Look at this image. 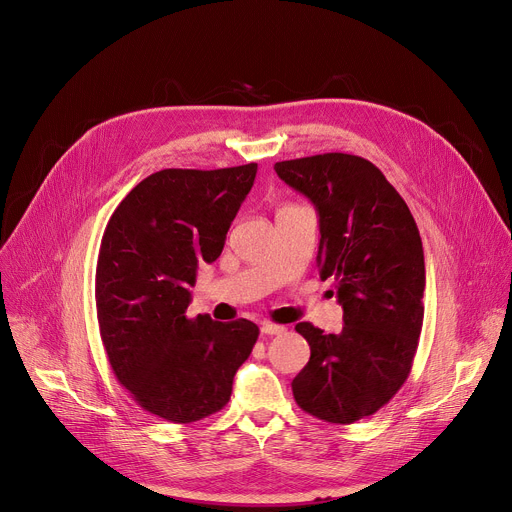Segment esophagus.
Instances as JSON below:
<instances>
[{"mask_svg":"<svg viewBox=\"0 0 512 512\" xmlns=\"http://www.w3.org/2000/svg\"><path fill=\"white\" fill-rule=\"evenodd\" d=\"M260 332H262V334H266V336L283 334V332H285V326H281V324H274V322H262V324H260Z\"/></svg>","mask_w":512,"mask_h":512,"instance_id":"1","label":"esophagus"}]
</instances>
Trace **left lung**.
Wrapping results in <instances>:
<instances>
[{
  "label": "left lung",
  "instance_id": "8db88e82",
  "mask_svg": "<svg viewBox=\"0 0 512 512\" xmlns=\"http://www.w3.org/2000/svg\"><path fill=\"white\" fill-rule=\"evenodd\" d=\"M320 213V277H334L340 334L295 330L311 357L293 379L301 410L352 424L385 406L410 375L424 320V252L416 221L365 157L322 153L274 164Z\"/></svg>",
  "mask_w": 512,
  "mask_h": 512
}]
</instances>
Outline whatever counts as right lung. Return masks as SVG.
Returning <instances> with one entry per match:
<instances>
[{"instance_id": "1", "label": "right lung", "mask_w": 512, "mask_h": 512, "mask_svg": "<svg viewBox=\"0 0 512 512\" xmlns=\"http://www.w3.org/2000/svg\"><path fill=\"white\" fill-rule=\"evenodd\" d=\"M258 164L168 168L139 182L114 209L96 264V313L110 369L147 412L188 424L219 412L250 357V320L188 318V287L215 262Z\"/></svg>"}]
</instances>
